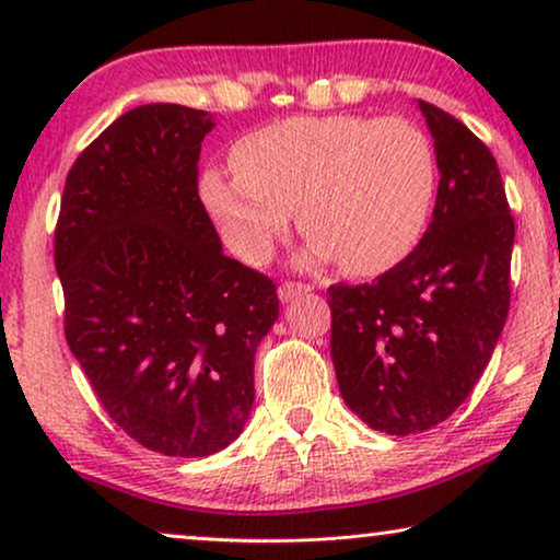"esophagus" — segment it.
<instances>
[{
  "label": "esophagus",
  "instance_id": "esophagus-1",
  "mask_svg": "<svg viewBox=\"0 0 560 560\" xmlns=\"http://www.w3.org/2000/svg\"><path fill=\"white\" fill-rule=\"evenodd\" d=\"M305 293H311V285H303V282H282L278 288V298L282 303L293 301V298L305 295Z\"/></svg>",
  "mask_w": 560,
  "mask_h": 560
}]
</instances>
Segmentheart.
I'll list each match as a JSON object with an SVG mask.
<instances>
[{
  "instance_id": "b5f03b06",
  "label": "heart",
  "mask_w": 560,
  "mask_h": 560,
  "mask_svg": "<svg viewBox=\"0 0 560 560\" xmlns=\"http://www.w3.org/2000/svg\"><path fill=\"white\" fill-rule=\"evenodd\" d=\"M435 152L405 119L354 114L290 117L232 148V167H206L198 194L229 247L252 265L301 217V259H341L351 275H380L402 262L428 224Z\"/></svg>"
}]
</instances>
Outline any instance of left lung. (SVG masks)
<instances>
[{
  "label": "left lung",
  "instance_id": "1",
  "mask_svg": "<svg viewBox=\"0 0 560 560\" xmlns=\"http://www.w3.org/2000/svg\"><path fill=\"white\" fill-rule=\"evenodd\" d=\"M439 196L423 240L364 285H331V359L343 402L387 435L439 425L477 385L510 311L515 221L485 142L439 106Z\"/></svg>",
  "mask_w": 560,
  "mask_h": 560
}]
</instances>
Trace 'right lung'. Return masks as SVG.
<instances>
[{
  "instance_id": "obj_1",
  "label": "right lung",
  "mask_w": 560,
  "mask_h": 560,
  "mask_svg": "<svg viewBox=\"0 0 560 560\" xmlns=\"http://www.w3.org/2000/svg\"><path fill=\"white\" fill-rule=\"evenodd\" d=\"M209 112L144 104L75 160L56 226L66 341L129 439L201 458L240 439L275 282L226 257L198 198Z\"/></svg>"
}]
</instances>
